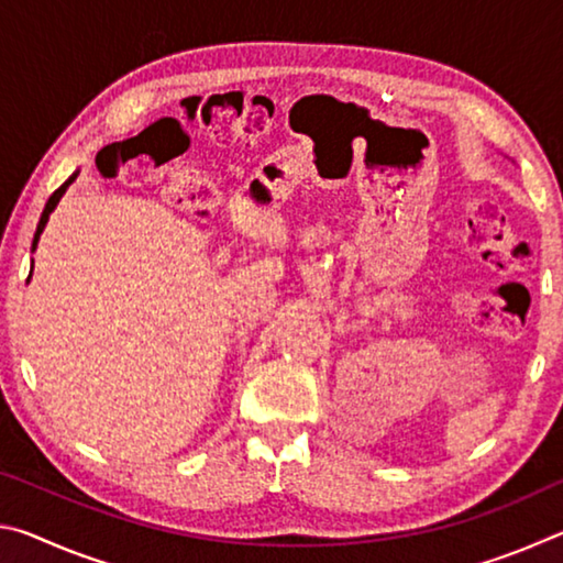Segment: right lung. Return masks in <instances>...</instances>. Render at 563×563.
Masks as SVG:
<instances>
[{
  "label": "right lung",
  "instance_id": "1",
  "mask_svg": "<svg viewBox=\"0 0 563 563\" xmlns=\"http://www.w3.org/2000/svg\"><path fill=\"white\" fill-rule=\"evenodd\" d=\"M76 178V174L69 178V180H64V184L54 190V194L49 196V201H46V206H44V211H42V218H40V225H36V233H34V243H32V251L36 247V241H40V235H42V231H44V225H46V221H49V213L54 211V206L59 203V198L64 196V190L69 188V184L71 180Z\"/></svg>",
  "mask_w": 563,
  "mask_h": 563
}]
</instances>
